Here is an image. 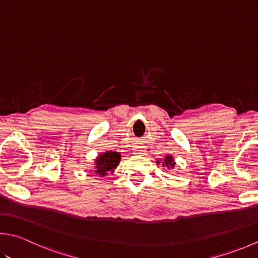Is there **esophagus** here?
Listing matches in <instances>:
<instances>
[{
  "label": "esophagus",
  "instance_id": "1",
  "mask_svg": "<svg viewBox=\"0 0 258 258\" xmlns=\"http://www.w3.org/2000/svg\"><path fill=\"white\" fill-rule=\"evenodd\" d=\"M134 152H135L136 154H140L141 152H142V151H141V150H139V148H136V149L134 150Z\"/></svg>",
  "mask_w": 258,
  "mask_h": 258
}]
</instances>
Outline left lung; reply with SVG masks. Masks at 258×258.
Listing matches in <instances>:
<instances>
[{"label":"left lung","mask_w":258,"mask_h":258,"mask_svg":"<svg viewBox=\"0 0 258 258\" xmlns=\"http://www.w3.org/2000/svg\"><path fill=\"white\" fill-rule=\"evenodd\" d=\"M174 162H173V160H172V158H171V156L169 155V156H166V159H165V165L168 166V168H174Z\"/></svg>","instance_id":"1"}]
</instances>
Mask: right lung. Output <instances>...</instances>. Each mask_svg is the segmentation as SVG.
Segmentation results:
<instances>
[{"label":"right lung","mask_w":258,"mask_h":258,"mask_svg":"<svg viewBox=\"0 0 258 258\" xmlns=\"http://www.w3.org/2000/svg\"><path fill=\"white\" fill-rule=\"evenodd\" d=\"M120 161V154L117 152H106L98 156L96 160V170L95 172L99 173L100 175H105L108 171H112L118 165Z\"/></svg>","instance_id":"right-lung-1"}]
</instances>
